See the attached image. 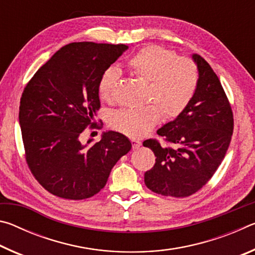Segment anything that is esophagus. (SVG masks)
I'll return each mask as SVG.
<instances>
[{"label":"esophagus","instance_id":"esophagus-1","mask_svg":"<svg viewBox=\"0 0 255 255\" xmlns=\"http://www.w3.org/2000/svg\"><path fill=\"white\" fill-rule=\"evenodd\" d=\"M131 144H132L133 149H138L141 146V141L137 140V139H131Z\"/></svg>","mask_w":255,"mask_h":255}]
</instances>
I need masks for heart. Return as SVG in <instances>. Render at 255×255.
Listing matches in <instances>:
<instances>
[{"label":"heart","instance_id":"b5f03b06","mask_svg":"<svg viewBox=\"0 0 255 255\" xmlns=\"http://www.w3.org/2000/svg\"><path fill=\"white\" fill-rule=\"evenodd\" d=\"M128 67L137 76L149 82L148 100L157 103L126 108L112 114L111 127L124 135L138 138L147 133L161 118L172 119L182 114L195 97L199 73L193 60L178 57L173 50L158 45L141 48L128 60ZM120 77L115 67H108L99 81V94L109 101Z\"/></svg>","mask_w":255,"mask_h":255}]
</instances>
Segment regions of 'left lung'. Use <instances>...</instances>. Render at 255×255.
Segmentation results:
<instances>
[{
	"mask_svg": "<svg viewBox=\"0 0 255 255\" xmlns=\"http://www.w3.org/2000/svg\"><path fill=\"white\" fill-rule=\"evenodd\" d=\"M191 57L199 73L195 97L182 114L157 130L172 147L154 139L143 143L156 156L145 172V184L162 196L183 198L204 187L225 157L234 128L221 81L200 55Z\"/></svg>",
	"mask_w": 255,
	"mask_h": 255,
	"instance_id": "obj_1",
	"label": "left lung"
}]
</instances>
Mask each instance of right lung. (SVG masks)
<instances>
[{
	"label": "right lung",
	"instance_id": "add662e5",
	"mask_svg": "<svg viewBox=\"0 0 255 255\" xmlns=\"http://www.w3.org/2000/svg\"><path fill=\"white\" fill-rule=\"evenodd\" d=\"M126 45L73 42L60 48L25 86L19 123L25 158L47 191L64 199L90 198L105 187L111 169L131 148L123 133L107 131L101 140L81 143L96 126L99 81Z\"/></svg>",
	"mask_w": 255,
	"mask_h": 255
}]
</instances>
